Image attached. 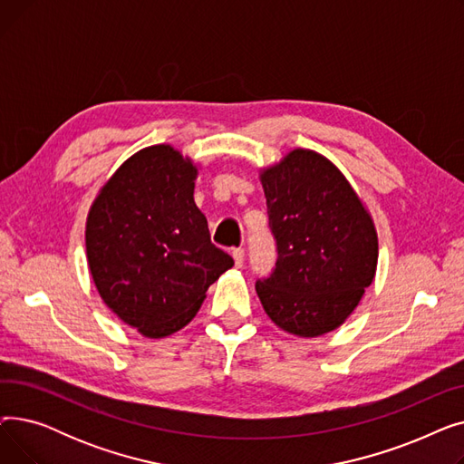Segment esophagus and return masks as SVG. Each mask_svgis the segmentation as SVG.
<instances>
[{"label": "esophagus", "mask_w": 464, "mask_h": 464, "mask_svg": "<svg viewBox=\"0 0 464 464\" xmlns=\"http://www.w3.org/2000/svg\"><path fill=\"white\" fill-rule=\"evenodd\" d=\"M233 259H235V266H238V269H240V266L245 265V250H242V248L233 250Z\"/></svg>", "instance_id": "1"}]
</instances>
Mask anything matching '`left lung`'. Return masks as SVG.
Segmentation results:
<instances>
[{
    "label": "left lung",
    "instance_id": "1",
    "mask_svg": "<svg viewBox=\"0 0 464 464\" xmlns=\"http://www.w3.org/2000/svg\"><path fill=\"white\" fill-rule=\"evenodd\" d=\"M261 184L276 240L273 273L256 282L266 315L297 336L346 322L376 275L372 218L322 154L297 149L265 169Z\"/></svg>",
    "mask_w": 464,
    "mask_h": 464
}]
</instances>
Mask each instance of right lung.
Wrapping results in <instances>:
<instances>
[{"instance_id":"obj_1","label":"right lung","mask_w":464,"mask_h":464,"mask_svg":"<svg viewBox=\"0 0 464 464\" xmlns=\"http://www.w3.org/2000/svg\"><path fill=\"white\" fill-rule=\"evenodd\" d=\"M198 167L156 144L120 165L86 222L92 278L118 318L149 338L188 325L233 257L210 242L193 201Z\"/></svg>"}]
</instances>
